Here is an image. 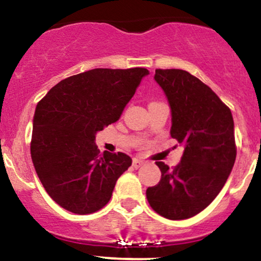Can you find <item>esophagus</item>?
I'll use <instances>...</instances> for the list:
<instances>
[{
    "instance_id": "obj_1",
    "label": "esophagus",
    "mask_w": 261,
    "mask_h": 261,
    "mask_svg": "<svg viewBox=\"0 0 261 261\" xmlns=\"http://www.w3.org/2000/svg\"><path fill=\"white\" fill-rule=\"evenodd\" d=\"M143 164H144V160L137 159V158H136V159H133V166H134V168H136V169H139L140 166L143 165Z\"/></svg>"
}]
</instances>
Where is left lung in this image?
Wrapping results in <instances>:
<instances>
[{
	"instance_id": "obj_1",
	"label": "left lung",
	"mask_w": 261,
	"mask_h": 261,
	"mask_svg": "<svg viewBox=\"0 0 261 261\" xmlns=\"http://www.w3.org/2000/svg\"><path fill=\"white\" fill-rule=\"evenodd\" d=\"M154 79L168 97L170 134L184 146V154L174 169L156 162L162 178L146 189V198L163 217L191 218L215 200L233 169L237 148L232 112L185 70L156 69Z\"/></svg>"
}]
</instances>
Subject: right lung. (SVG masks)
I'll return each mask as SVG.
<instances>
[{
    "label": "right lung",
    "mask_w": 261,
    "mask_h": 261,
    "mask_svg": "<svg viewBox=\"0 0 261 261\" xmlns=\"http://www.w3.org/2000/svg\"><path fill=\"white\" fill-rule=\"evenodd\" d=\"M148 74L144 67L89 70L61 80L38 102L32 160L45 191L63 208L90 215L111 200L132 159L99 154L96 133L118 121Z\"/></svg>",
    "instance_id": "add662e5"
}]
</instances>
